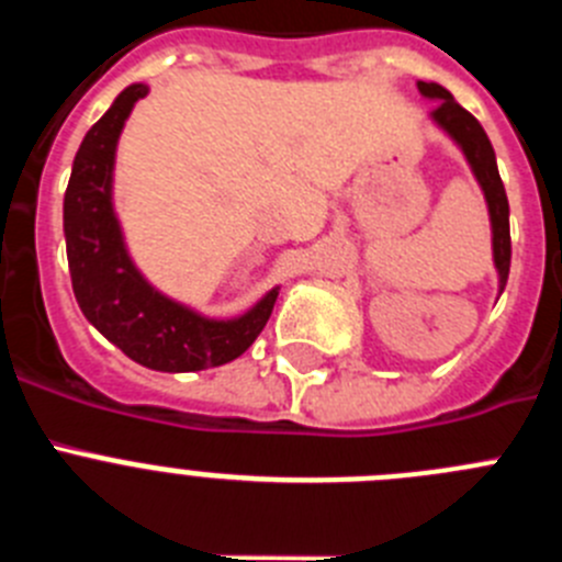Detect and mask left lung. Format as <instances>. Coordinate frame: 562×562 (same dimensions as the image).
Returning a JSON list of instances; mask_svg holds the SVG:
<instances>
[{"instance_id": "left-lung-1", "label": "left lung", "mask_w": 562, "mask_h": 562, "mask_svg": "<svg viewBox=\"0 0 562 562\" xmlns=\"http://www.w3.org/2000/svg\"><path fill=\"white\" fill-rule=\"evenodd\" d=\"M416 89L425 101H436L430 109V121L448 134L450 140L461 148L467 166L473 171L481 193H484L486 211H490V231H493V265L498 272V295L504 292L509 278V258H513V241H509V202H506L504 182H501L498 162H495L493 143L448 89L436 81H416Z\"/></svg>"}]
</instances>
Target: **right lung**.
<instances>
[{"label":"right lung","mask_w":562,"mask_h":562,"mask_svg":"<svg viewBox=\"0 0 562 562\" xmlns=\"http://www.w3.org/2000/svg\"><path fill=\"white\" fill-rule=\"evenodd\" d=\"M146 83H128L81 140L64 193V238L72 292L109 342L151 371H202L236 360L267 326L281 286L236 317H207L160 292L137 270L114 213V157Z\"/></svg>","instance_id":"right-lung-1"}]
</instances>
